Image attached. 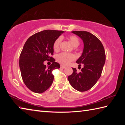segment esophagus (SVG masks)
Instances as JSON below:
<instances>
[{
  "label": "esophagus",
  "instance_id": "34e87169",
  "mask_svg": "<svg viewBox=\"0 0 125 125\" xmlns=\"http://www.w3.org/2000/svg\"><path fill=\"white\" fill-rule=\"evenodd\" d=\"M65 68V66H64V65H61V68L62 69H64Z\"/></svg>",
  "mask_w": 125,
  "mask_h": 125
}]
</instances>
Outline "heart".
Returning <instances> with one entry per match:
<instances>
[{"mask_svg":"<svg viewBox=\"0 0 125 125\" xmlns=\"http://www.w3.org/2000/svg\"><path fill=\"white\" fill-rule=\"evenodd\" d=\"M69 39L73 44V45L75 47H77L80 43L79 40L75 35H71L69 37ZM62 39L61 36L57 38L54 41L53 44V48L55 51H58L60 50V45L62 42ZM75 59V56L74 54L71 53H67L62 52L60 53L57 56V60L61 64L63 65H67L72 61H74Z\"/></svg>","mask_w":125,"mask_h":125,"instance_id":"obj_1","label":"heart"}]
</instances>
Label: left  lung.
<instances>
[{"label":"left lung","instance_id":"8db88e82","mask_svg":"<svg viewBox=\"0 0 125 125\" xmlns=\"http://www.w3.org/2000/svg\"><path fill=\"white\" fill-rule=\"evenodd\" d=\"M72 32L83 41V53L76 62L79 64V66L83 64L84 67L79 73L75 68H72L73 73L68 76V79L75 90L85 92L94 86L100 77L105 62V50L100 40L92 33L84 31Z\"/></svg>","mask_w":125,"mask_h":125}]
</instances>
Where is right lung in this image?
Returning a JSON list of instances; mask_svg holds the SVG:
<instances>
[{"label": "right lung", "instance_id": "add662e5", "mask_svg": "<svg viewBox=\"0 0 125 125\" xmlns=\"http://www.w3.org/2000/svg\"><path fill=\"white\" fill-rule=\"evenodd\" d=\"M64 31L47 30L35 33L25 42L20 55L19 66L23 82L30 90L42 93L53 83L52 71L60 68L53 55V44ZM50 60L52 64L48 68L44 61Z\"/></svg>", "mask_w": 125, "mask_h": 125}]
</instances>
